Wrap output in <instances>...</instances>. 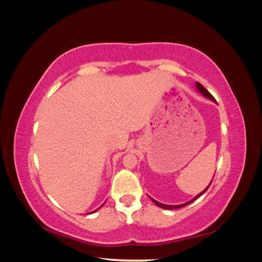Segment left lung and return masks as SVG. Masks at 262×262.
Here are the masks:
<instances>
[{"label": "left lung", "instance_id": "left-lung-1", "mask_svg": "<svg viewBox=\"0 0 262 262\" xmlns=\"http://www.w3.org/2000/svg\"><path fill=\"white\" fill-rule=\"evenodd\" d=\"M195 89H196V91L198 92H199L201 95H202V96H204L205 98H209L210 100H212V101H214V102H216V100L215 99H214L213 98V96H212V95L207 91V90H205L204 89V87L199 83V82H195ZM213 180V179H212ZM212 184V181L210 182V185ZM210 185L207 187V188H205L204 190H203V191L202 192H200L199 194H198V195H195L194 198H193V199H191V200H190V201H188V202H186V203H182V204H178V205H169V204H164V203H161V202H158V201H156V200H154L153 199V198H150V200H152L156 205H157V207H160V208H162V209H165V210H175V209H179V208H182V207H186V205H188L189 203H191V202H193L194 200H196L198 199V198H199V196H201L205 191H207V190L209 189V187H210Z\"/></svg>", "mask_w": 262, "mask_h": 262}]
</instances>
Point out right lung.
Instances as JSON below:
<instances>
[{
  "instance_id": "right-lung-1",
  "label": "right lung",
  "mask_w": 262,
  "mask_h": 262,
  "mask_svg": "<svg viewBox=\"0 0 262 262\" xmlns=\"http://www.w3.org/2000/svg\"><path fill=\"white\" fill-rule=\"evenodd\" d=\"M102 205H104V204H102ZM102 205H101V207H102ZM101 207H100V208H101ZM100 208H98V209H97V210H99V209H100ZM97 210H95V211H93V212H90V213H89V214H92V213H94V212H96V211H97Z\"/></svg>"
}]
</instances>
